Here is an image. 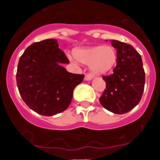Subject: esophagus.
<instances>
[{"instance_id": "34e87169", "label": "esophagus", "mask_w": 160, "mask_h": 160, "mask_svg": "<svg viewBox=\"0 0 160 160\" xmlns=\"http://www.w3.org/2000/svg\"><path fill=\"white\" fill-rule=\"evenodd\" d=\"M93 79V76H91L90 74H86L84 77V80H87V81H90Z\"/></svg>"}]
</instances>
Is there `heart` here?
<instances>
[{"label":"heart","instance_id":"b5f03b06","mask_svg":"<svg viewBox=\"0 0 160 160\" xmlns=\"http://www.w3.org/2000/svg\"><path fill=\"white\" fill-rule=\"evenodd\" d=\"M75 56L81 63L90 65L93 74L101 75L110 72L115 67L118 52L115 48L111 46H97L77 49Z\"/></svg>","mask_w":160,"mask_h":160}]
</instances>
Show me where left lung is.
<instances>
[{"instance_id": "8db88e82", "label": "left lung", "mask_w": 160, "mask_h": 160, "mask_svg": "<svg viewBox=\"0 0 160 160\" xmlns=\"http://www.w3.org/2000/svg\"><path fill=\"white\" fill-rule=\"evenodd\" d=\"M109 41L117 49V66L111 75L103 77L106 89L100 102L111 112L122 114L141 101L146 81L145 71L141 56L133 46L118 40Z\"/></svg>"}]
</instances>
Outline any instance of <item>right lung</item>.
I'll return each mask as SVG.
<instances>
[{"label": "right lung", "mask_w": 160, "mask_h": 160, "mask_svg": "<svg viewBox=\"0 0 160 160\" xmlns=\"http://www.w3.org/2000/svg\"><path fill=\"white\" fill-rule=\"evenodd\" d=\"M69 62L56 39L35 42L25 49L19 59L16 80L21 97L29 108L44 116L68 108L74 88L84 78L62 67Z\"/></svg>", "instance_id": "obj_1"}]
</instances>
